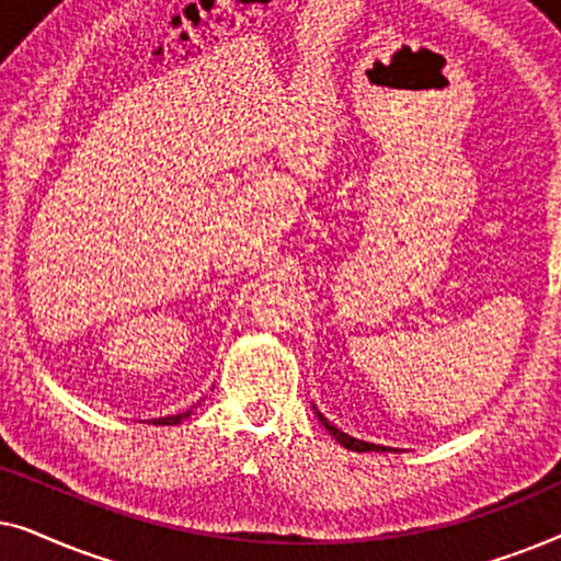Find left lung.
I'll return each mask as SVG.
<instances>
[{
    "instance_id": "8db88e82",
    "label": "left lung",
    "mask_w": 561,
    "mask_h": 561,
    "mask_svg": "<svg viewBox=\"0 0 561 561\" xmlns=\"http://www.w3.org/2000/svg\"><path fill=\"white\" fill-rule=\"evenodd\" d=\"M313 411H317V405H313ZM317 416H319V421H321V426L327 428L329 434L334 436L336 442L342 444L344 449H352V451H401V449H393V447H382V444H373V442H363V439H355V436H350V434H344L342 428H336L332 421H329L324 413L321 411H317Z\"/></svg>"
}]
</instances>
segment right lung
<instances>
[{"label":"right lung","instance_id":"obj_1","mask_svg":"<svg viewBox=\"0 0 561 561\" xmlns=\"http://www.w3.org/2000/svg\"><path fill=\"white\" fill-rule=\"evenodd\" d=\"M191 411H194V409H188V411H183V413H175V416L152 419V424H160V426H175V424H181L183 419H188V416H191Z\"/></svg>","mask_w":561,"mask_h":561}]
</instances>
